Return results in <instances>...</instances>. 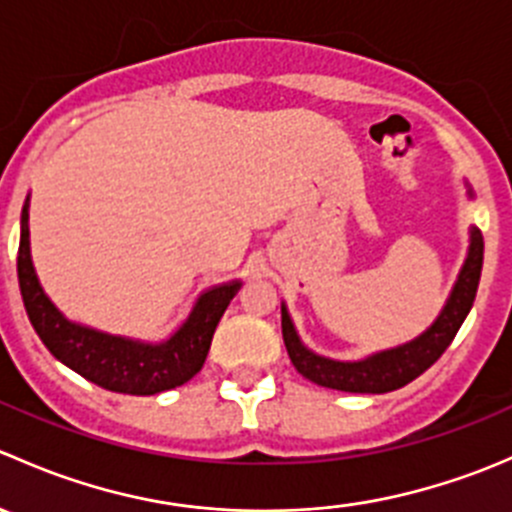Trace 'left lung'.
<instances>
[{"mask_svg":"<svg viewBox=\"0 0 512 512\" xmlns=\"http://www.w3.org/2000/svg\"><path fill=\"white\" fill-rule=\"evenodd\" d=\"M468 195L473 198L471 190H468ZM480 270H483V235H480L478 227H471L468 257L436 322L414 342L371 354L361 361H334L309 352L302 339L297 337V329L289 319L287 307L282 304V337H285L289 359L304 379L327 386V389L349 391V394H386V391L401 389V386L411 384L416 376H421L428 366L436 364L441 354L451 347L453 337L473 307Z\"/></svg>","mask_w":512,"mask_h":512,"instance_id":"8db88e82","label":"left lung"}]
</instances>
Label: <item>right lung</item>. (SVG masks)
<instances>
[{
	"mask_svg": "<svg viewBox=\"0 0 512 512\" xmlns=\"http://www.w3.org/2000/svg\"><path fill=\"white\" fill-rule=\"evenodd\" d=\"M17 275L29 322L44 347L101 389L131 396H153L193 379L203 369L220 317L240 289V282H227L200 294L178 332L160 344L113 337L69 322L46 297L34 272L29 252V198L22 208Z\"/></svg>",
	"mask_w": 512,
	"mask_h": 512,
	"instance_id": "obj_1",
	"label": "right lung"
}]
</instances>
